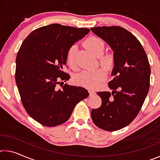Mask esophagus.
Masks as SVG:
<instances>
[{
  "label": "esophagus",
  "instance_id": "esophagus-1",
  "mask_svg": "<svg viewBox=\"0 0 160 160\" xmlns=\"http://www.w3.org/2000/svg\"><path fill=\"white\" fill-rule=\"evenodd\" d=\"M89 93H90V95H94V94H96L95 91L93 90H89Z\"/></svg>",
  "mask_w": 160,
  "mask_h": 160
}]
</instances>
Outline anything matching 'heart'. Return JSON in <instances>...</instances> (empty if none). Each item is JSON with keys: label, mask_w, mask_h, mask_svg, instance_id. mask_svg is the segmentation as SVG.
Wrapping results in <instances>:
<instances>
[{"label": "heart", "mask_w": 160, "mask_h": 160, "mask_svg": "<svg viewBox=\"0 0 160 160\" xmlns=\"http://www.w3.org/2000/svg\"><path fill=\"white\" fill-rule=\"evenodd\" d=\"M85 45L89 51L94 56H98L99 63L107 70H112L115 66L116 57L113 53H103L106 44L102 38L92 36L87 39ZM77 45L72 44L67 51L66 59L70 66L75 68V57L77 53ZM106 70L102 68L94 70H83L76 75L74 78V82L78 85L88 88H94L98 86L106 77Z\"/></svg>", "instance_id": "obj_1"}]
</instances>
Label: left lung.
<instances>
[{"label":"left lung","instance_id":"left-lung-1","mask_svg":"<svg viewBox=\"0 0 160 160\" xmlns=\"http://www.w3.org/2000/svg\"><path fill=\"white\" fill-rule=\"evenodd\" d=\"M113 51L116 63L110 92H99L102 105L91 111L93 123L107 131L129 125L138 114L150 88V66L138 39L119 26L90 28Z\"/></svg>","mask_w":160,"mask_h":160}]
</instances>
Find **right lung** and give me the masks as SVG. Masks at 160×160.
Here are the masks:
<instances>
[{"mask_svg":"<svg viewBox=\"0 0 160 160\" xmlns=\"http://www.w3.org/2000/svg\"><path fill=\"white\" fill-rule=\"evenodd\" d=\"M90 31L52 24L32 32L22 44L16 58V84L27 113L42 125L66 122L75 105L90 94L82 87L58 86L70 79L63 70L68 49Z\"/></svg>","mask_w":160,"mask_h":160,"instance_id":"obj_1","label":"right lung"}]
</instances>
